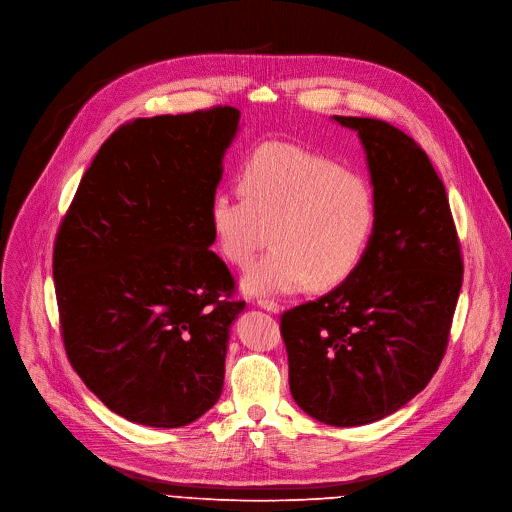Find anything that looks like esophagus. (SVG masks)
<instances>
[{"instance_id":"34e87169","label":"esophagus","mask_w":512,"mask_h":512,"mask_svg":"<svg viewBox=\"0 0 512 512\" xmlns=\"http://www.w3.org/2000/svg\"><path fill=\"white\" fill-rule=\"evenodd\" d=\"M257 304H259L263 310H267V312H273V314H277V312L282 310V306L277 304L275 300H271V298H259V300H257Z\"/></svg>"}]
</instances>
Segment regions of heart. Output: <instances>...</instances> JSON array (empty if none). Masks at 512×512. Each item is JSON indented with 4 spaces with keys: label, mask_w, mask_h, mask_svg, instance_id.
Masks as SVG:
<instances>
[{
    "label": "heart",
    "mask_w": 512,
    "mask_h": 512,
    "mask_svg": "<svg viewBox=\"0 0 512 512\" xmlns=\"http://www.w3.org/2000/svg\"><path fill=\"white\" fill-rule=\"evenodd\" d=\"M243 196L218 192L210 230L220 255L247 269L249 294H288L306 284L329 290L359 269L378 226L374 183L337 161L288 143L257 147L241 167Z\"/></svg>",
    "instance_id": "obj_1"
}]
</instances>
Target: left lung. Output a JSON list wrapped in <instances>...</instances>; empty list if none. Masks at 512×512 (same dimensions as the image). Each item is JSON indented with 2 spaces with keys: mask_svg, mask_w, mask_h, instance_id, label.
I'll use <instances>...</instances> for the list:
<instances>
[{
  "mask_svg": "<svg viewBox=\"0 0 512 512\" xmlns=\"http://www.w3.org/2000/svg\"><path fill=\"white\" fill-rule=\"evenodd\" d=\"M357 132L378 194L359 269L282 316L296 404L333 427L376 423L425 390L449 341L463 280L445 185L408 134L376 118L333 116Z\"/></svg>",
  "mask_w": 512,
  "mask_h": 512,
  "instance_id": "obj_1",
  "label": "left lung"
}]
</instances>
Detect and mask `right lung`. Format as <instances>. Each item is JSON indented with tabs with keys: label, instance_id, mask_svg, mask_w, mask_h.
I'll return each mask as SVG.
<instances>
[{
	"label": "right lung",
	"instance_id": "right-lung-1",
	"mask_svg": "<svg viewBox=\"0 0 512 512\" xmlns=\"http://www.w3.org/2000/svg\"><path fill=\"white\" fill-rule=\"evenodd\" d=\"M241 112L216 106L122 124L61 222L53 277L67 357L130 423L177 429L222 394L245 302L210 251V202Z\"/></svg>",
	"mask_w": 512,
	"mask_h": 512
}]
</instances>
